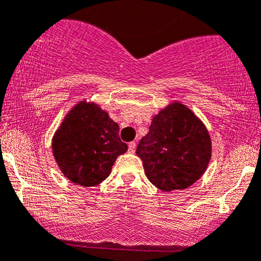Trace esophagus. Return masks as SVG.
I'll return each mask as SVG.
<instances>
[{
  "instance_id": "34e87169",
  "label": "esophagus",
  "mask_w": 261,
  "mask_h": 261,
  "mask_svg": "<svg viewBox=\"0 0 261 261\" xmlns=\"http://www.w3.org/2000/svg\"><path fill=\"white\" fill-rule=\"evenodd\" d=\"M135 148H136L135 142H130V144H128V152L134 153L135 152Z\"/></svg>"
}]
</instances>
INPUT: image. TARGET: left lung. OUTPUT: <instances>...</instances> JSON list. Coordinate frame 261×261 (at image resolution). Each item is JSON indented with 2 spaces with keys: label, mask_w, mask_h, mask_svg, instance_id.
I'll use <instances>...</instances> for the list:
<instances>
[{
  "label": "left lung",
  "mask_w": 261,
  "mask_h": 261,
  "mask_svg": "<svg viewBox=\"0 0 261 261\" xmlns=\"http://www.w3.org/2000/svg\"><path fill=\"white\" fill-rule=\"evenodd\" d=\"M146 177L162 192L186 190L203 176L212 157V139L190 108L172 101L152 117L137 146Z\"/></svg>",
  "instance_id": "obj_1"
}]
</instances>
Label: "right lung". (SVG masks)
I'll return each mask as SVG.
<instances>
[{
    "instance_id": "obj_1",
    "label": "right lung",
    "mask_w": 261,
    "mask_h": 261,
    "mask_svg": "<svg viewBox=\"0 0 261 261\" xmlns=\"http://www.w3.org/2000/svg\"><path fill=\"white\" fill-rule=\"evenodd\" d=\"M126 151L119 125L99 104L87 99L68 111L51 139V152L59 170L83 187L107 179L117 157Z\"/></svg>"
}]
</instances>
